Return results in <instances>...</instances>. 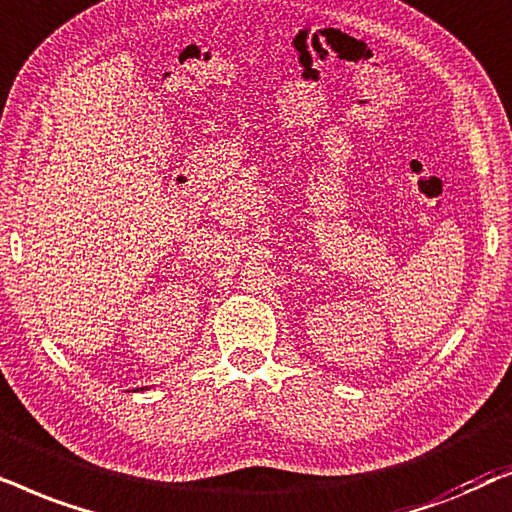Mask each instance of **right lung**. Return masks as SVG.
Instances as JSON below:
<instances>
[{
	"mask_svg": "<svg viewBox=\"0 0 512 512\" xmlns=\"http://www.w3.org/2000/svg\"><path fill=\"white\" fill-rule=\"evenodd\" d=\"M135 391H147V386H142V388H135Z\"/></svg>",
	"mask_w": 512,
	"mask_h": 512,
	"instance_id": "obj_1",
	"label": "right lung"
}]
</instances>
